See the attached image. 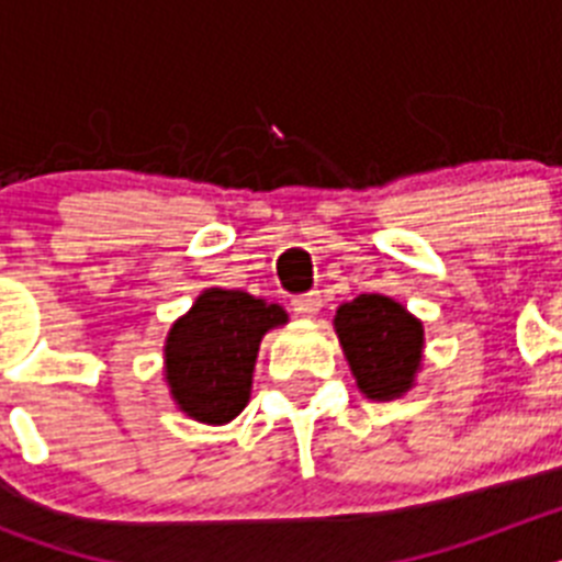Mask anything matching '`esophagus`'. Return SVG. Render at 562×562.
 Masks as SVG:
<instances>
[{"mask_svg":"<svg viewBox=\"0 0 562 562\" xmlns=\"http://www.w3.org/2000/svg\"><path fill=\"white\" fill-rule=\"evenodd\" d=\"M324 306V297L321 292H304V295H295L292 297V312L301 317H315Z\"/></svg>","mask_w":562,"mask_h":562,"instance_id":"1","label":"esophagus"}]
</instances>
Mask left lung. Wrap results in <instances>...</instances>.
<instances>
[{"mask_svg": "<svg viewBox=\"0 0 562 562\" xmlns=\"http://www.w3.org/2000/svg\"><path fill=\"white\" fill-rule=\"evenodd\" d=\"M342 355L369 400H394L411 389L422 360V324L385 295H360L335 315Z\"/></svg>", "mask_w": 562, "mask_h": 562, "instance_id": "1", "label": "left lung"}]
</instances>
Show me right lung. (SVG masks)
<instances>
[{
  "instance_id": "right-lung-1",
  "label": "right lung",
  "mask_w": 562,
  "mask_h": 562,
  "mask_svg": "<svg viewBox=\"0 0 562 562\" xmlns=\"http://www.w3.org/2000/svg\"><path fill=\"white\" fill-rule=\"evenodd\" d=\"M286 312L247 292L207 290L166 340V380L188 416L211 425L241 414L250 396L258 342Z\"/></svg>"
}]
</instances>
